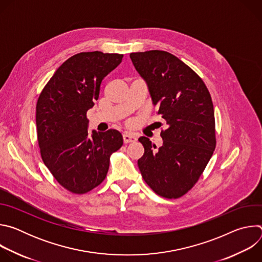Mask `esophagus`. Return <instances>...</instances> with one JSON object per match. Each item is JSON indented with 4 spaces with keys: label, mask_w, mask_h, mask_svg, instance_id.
I'll return each instance as SVG.
<instances>
[{
    "label": "esophagus",
    "mask_w": 262,
    "mask_h": 262,
    "mask_svg": "<svg viewBox=\"0 0 262 262\" xmlns=\"http://www.w3.org/2000/svg\"><path fill=\"white\" fill-rule=\"evenodd\" d=\"M123 140H124V143H130V142H135L137 141V136L132 134V133H124L123 134Z\"/></svg>",
    "instance_id": "1"
}]
</instances>
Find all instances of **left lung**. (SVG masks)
<instances>
[{"label":"left lung","instance_id":"obj_1","mask_svg":"<svg viewBox=\"0 0 262 262\" xmlns=\"http://www.w3.org/2000/svg\"><path fill=\"white\" fill-rule=\"evenodd\" d=\"M129 57L167 122L161 147L144 136L139 138L144 146L138 160L140 172L158 195L179 198L197 182L215 148L210 94L198 74L168 52L132 53Z\"/></svg>","mask_w":262,"mask_h":262}]
</instances>
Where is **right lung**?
<instances>
[{
	"mask_svg": "<svg viewBox=\"0 0 262 262\" xmlns=\"http://www.w3.org/2000/svg\"><path fill=\"white\" fill-rule=\"evenodd\" d=\"M123 55L80 53L66 60L43 88L36 105L37 138L45 165L74 194H84L106 176L111 155L123 144L120 132H88L87 111L98 99L103 78Z\"/></svg>",
	"mask_w": 262,
	"mask_h": 262,
	"instance_id": "add662e5",
	"label": "right lung"
}]
</instances>
